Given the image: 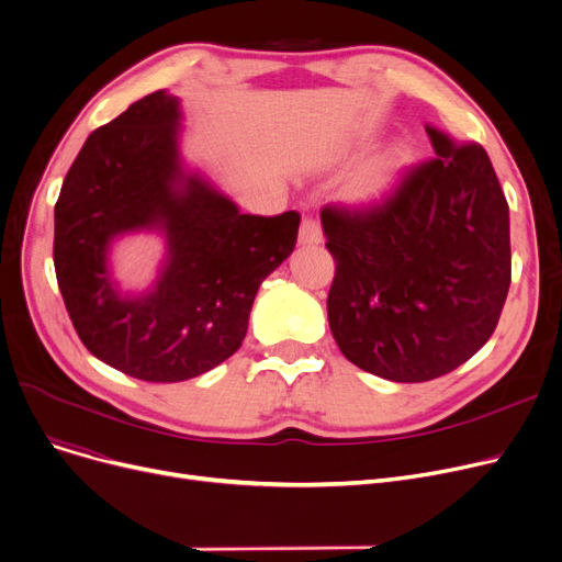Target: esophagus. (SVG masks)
Instances as JSON below:
<instances>
[{"mask_svg": "<svg viewBox=\"0 0 562 562\" xmlns=\"http://www.w3.org/2000/svg\"><path fill=\"white\" fill-rule=\"evenodd\" d=\"M299 241L303 246H318L323 241V232L321 225L314 218H303L301 223V234H299Z\"/></svg>", "mask_w": 562, "mask_h": 562, "instance_id": "obj_1", "label": "esophagus"}]
</instances>
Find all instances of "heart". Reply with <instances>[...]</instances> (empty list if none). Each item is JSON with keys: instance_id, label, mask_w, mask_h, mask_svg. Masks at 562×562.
Returning <instances> with one entry per match:
<instances>
[{"instance_id": "heart-1", "label": "heart", "mask_w": 562, "mask_h": 562, "mask_svg": "<svg viewBox=\"0 0 562 562\" xmlns=\"http://www.w3.org/2000/svg\"><path fill=\"white\" fill-rule=\"evenodd\" d=\"M405 159H407V153L401 150V147H398V150L390 153L387 157L378 159L373 166H369V168L358 177L356 193H358L360 198H369V195H375L378 191H382V187H385V184L390 182L392 172H394L398 166H403Z\"/></svg>"}]
</instances>
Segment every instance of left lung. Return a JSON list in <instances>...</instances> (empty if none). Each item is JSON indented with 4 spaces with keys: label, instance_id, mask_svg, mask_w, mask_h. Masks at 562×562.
<instances>
[{
    "label": "left lung",
    "instance_id": "1",
    "mask_svg": "<svg viewBox=\"0 0 562 562\" xmlns=\"http://www.w3.org/2000/svg\"><path fill=\"white\" fill-rule=\"evenodd\" d=\"M432 157L375 204H326L328 321L356 367L394 382L451 373L492 337L510 286L508 202L483 145L426 125Z\"/></svg>",
    "mask_w": 562,
    "mask_h": 562
}]
</instances>
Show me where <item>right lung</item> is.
<instances>
[{"label": "right lung", "instance_id": "add662e5", "mask_svg": "<svg viewBox=\"0 0 562 562\" xmlns=\"http://www.w3.org/2000/svg\"><path fill=\"white\" fill-rule=\"evenodd\" d=\"M180 100L157 91L86 138L54 206V269L93 356L147 382L206 373L239 350L266 276L296 246L301 214H241L180 157ZM159 228L156 286L123 297L105 266L115 235Z\"/></svg>", "mask_w": 562, "mask_h": 562}]
</instances>
